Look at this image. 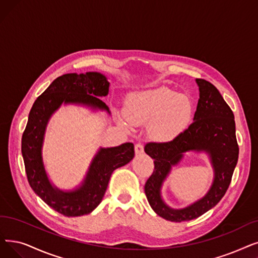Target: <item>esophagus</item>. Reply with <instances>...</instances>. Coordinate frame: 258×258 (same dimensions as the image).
<instances>
[{
    "mask_svg": "<svg viewBox=\"0 0 258 258\" xmlns=\"http://www.w3.org/2000/svg\"><path fill=\"white\" fill-rule=\"evenodd\" d=\"M144 152V148H143V144L141 143H136L135 144V153L136 155H140Z\"/></svg>",
    "mask_w": 258,
    "mask_h": 258,
    "instance_id": "esophagus-1",
    "label": "esophagus"
}]
</instances>
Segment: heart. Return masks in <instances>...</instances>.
<instances>
[{"instance_id":"heart-1","label":"heart","mask_w":258,"mask_h":258,"mask_svg":"<svg viewBox=\"0 0 258 258\" xmlns=\"http://www.w3.org/2000/svg\"><path fill=\"white\" fill-rule=\"evenodd\" d=\"M193 110L188 97L161 86L130 95L124 106V117L134 125L149 123L148 131L153 139L170 141L187 127Z\"/></svg>"}]
</instances>
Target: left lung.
<instances>
[{
	"mask_svg": "<svg viewBox=\"0 0 258 258\" xmlns=\"http://www.w3.org/2000/svg\"><path fill=\"white\" fill-rule=\"evenodd\" d=\"M199 100L189 126L169 142H149L144 152L154 159L155 169L144 185L152 209L160 217L176 221L197 218L214 208L225 196L237 164L239 148L235 134L234 114L218 89L204 79H196ZM189 150L206 151L215 169V180L209 192L196 203L176 210L161 198V186L173 165Z\"/></svg>",
	"mask_w": 258,
	"mask_h": 258,
	"instance_id": "obj_1",
	"label": "left lung"
}]
</instances>
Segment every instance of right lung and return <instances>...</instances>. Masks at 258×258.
I'll return each mask as SVG.
<instances>
[{
	"label": "right lung",
	"instance_id": "right-lung-1",
	"mask_svg": "<svg viewBox=\"0 0 258 258\" xmlns=\"http://www.w3.org/2000/svg\"><path fill=\"white\" fill-rule=\"evenodd\" d=\"M109 83L100 73L65 74L46 88L33 103L22 136V156L31 188L45 204L67 217L82 216L93 212L102 201L111 173L127 164L135 156L134 144L100 149L89 165L81 186L70 192L53 186L47 177L42 159V145L48 120L62 103L91 106L94 109H109L100 97L108 94Z\"/></svg>",
	"mask_w": 258,
	"mask_h": 258
}]
</instances>
